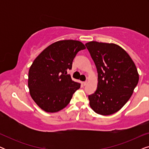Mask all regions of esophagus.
Returning a JSON list of instances; mask_svg holds the SVG:
<instances>
[{"label": "esophagus", "instance_id": "34e87169", "mask_svg": "<svg viewBox=\"0 0 149 149\" xmlns=\"http://www.w3.org/2000/svg\"><path fill=\"white\" fill-rule=\"evenodd\" d=\"M87 81H84V82L83 83V85H84V86H85V85H87Z\"/></svg>", "mask_w": 149, "mask_h": 149}]
</instances>
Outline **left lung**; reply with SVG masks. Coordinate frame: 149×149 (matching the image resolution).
<instances>
[{
    "instance_id": "8db88e82",
    "label": "left lung",
    "mask_w": 149,
    "mask_h": 149,
    "mask_svg": "<svg viewBox=\"0 0 149 149\" xmlns=\"http://www.w3.org/2000/svg\"><path fill=\"white\" fill-rule=\"evenodd\" d=\"M97 71V87L88 96L89 106L101 115L119 111L131 97L138 80L137 68L123 48L114 43L85 44Z\"/></svg>"
}]
</instances>
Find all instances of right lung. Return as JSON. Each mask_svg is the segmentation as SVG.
<instances>
[{"label":"right lung","mask_w":149,"mask_h":149,"mask_svg":"<svg viewBox=\"0 0 149 149\" xmlns=\"http://www.w3.org/2000/svg\"><path fill=\"white\" fill-rule=\"evenodd\" d=\"M84 44L75 40L55 42L45 49L34 60L28 72L30 96L47 113H56L66 107L80 83L71 79L67 70Z\"/></svg>","instance_id":"add662e5"}]
</instances>
